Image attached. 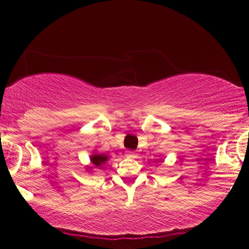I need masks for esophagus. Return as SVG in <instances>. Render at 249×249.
Instances as JSON below:
<instances>
[{
	"label": "esophagus",
	"instance_id": "obj_1",
	"mask_svg": "<svg viewBox=\"0 0 249 249\" xmlns=\"http://www.w3.org/2000/svg\"><path fill=\"white\" fill-rule=\"evenodd\" d=\"M126 156L128 157V158H132V159L138 158V153L134 152V151H127V152H126Z\"/></svg>",
	"mask_w": 249,
	"mask_h": 249
}]
</instances>
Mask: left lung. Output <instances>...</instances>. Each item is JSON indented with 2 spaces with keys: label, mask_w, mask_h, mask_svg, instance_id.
Masks as SVG:
<instances>
[{
  "label": "left lung",
  "mask_w": 249,
  "mask_h": 249,
  "mask_svg": "<svg viewBox=\"0 0 249 249\" xmlns=\"http://www.w3.org/2000/svg\"><path fill=\"white\" fill-rule=\"evenodd\" d=\"M160 159H161V158H160ZM160 159H159V160H160Z\"/></svg>",
  "instance_id": "left-lung-1"
}]
</instances>
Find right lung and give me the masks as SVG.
<instances>
[{
    "mask_svg": "<svg viewBox=\"0 0 249 249\" xmlns=\"http://www.w3.org/2000/svg\"><path fill=\"white\" fill-rule=\"evenodd\" d=\"M110 159V157L107 156V154H104V153H99L97 152V151H93L92 154L90 156V164L91 165H88V166H85V170H87V172H90L91 170H93V168H104V165L107 164V161Z\"/></svg>",
    "mask_w": 249,
    "mask_h": 249,
    "instance_id": "obj_1",
    "label": "right lung"
}]
</instances>
